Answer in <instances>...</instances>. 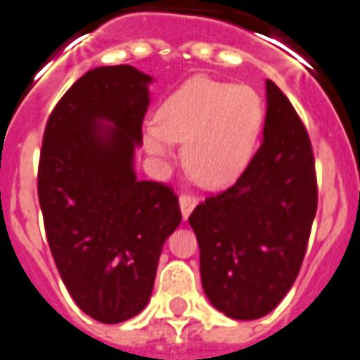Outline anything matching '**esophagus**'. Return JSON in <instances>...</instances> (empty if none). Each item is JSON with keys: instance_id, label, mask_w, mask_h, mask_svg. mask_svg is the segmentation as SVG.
I'll use <instances>...</instances> for the list:
<instances>
[{"instance_id": "esophagus-1", "label": "esophagus", "mask_w": 360, "mask_h": 360, "mask_svg": "<svg viewBox=\"0 0 360 360\" xmlns=\"http://www.w3.org/2000/svg\"><path fill=\"white\" fill-rule=\"evenodd\" d=\"M197 206V199L193 195H180V210H182L184 219H188V216L193 212V208Z\"/></svg>"}]
</instances>
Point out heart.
Returning <instances> with one entry per match:
<instances>
[{
    "label": "heart",
    "instance_id": "obj_1",
    "mask_svg": "<svg viewBox=\"0 0 360 360\" xmlns=\"http://www.w3.org/2000/svg\"><path fill=\"white\" fill-rule=\"evenodd\" d=\"M263 124V99L252 86L193 77L144 124L142 139L158 160L172 158L174 142H184V165L195 182L225 189L250 165Z\"/></svg>",
    "mask_w": 360,
    "mask_h": 360
}]
</instances>
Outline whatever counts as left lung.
<instances>
[{
	"instance_id": "8db88e82",
	"label": "left lung",
	"mask_w": 360,
	"mask_h": 360,
	"mask_svg": "<svg viewBox=\"0 0 360 360\" xmlns=\"http://www.w3.org/2000/svg\"><path fill=\"white\" fill-rule=\"evenodd\" d=\"M316 210L310 136L283 91L266 80L257 154L235 186L189 216L210 304L240 321L274 310L299 274Z\"/></svg>"
}]
</instances>
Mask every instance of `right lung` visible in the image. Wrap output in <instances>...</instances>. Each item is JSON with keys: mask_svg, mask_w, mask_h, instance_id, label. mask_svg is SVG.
<instances>
[{"mask_svg": "<svg viewBox=\"0 0 360 360\" xmlns=\"http://www.w3.org/2000/svg\"><path fill=\"white\" fill-rule=\"evenodd\" d=\"M152 80L131 65L91 69L43 136L37 189L50 252L77 306L108 325L146 308L163 244L182 219L171 188L135 174Z\"/></svg>", "mask_w": 360, "mask_h": 360, "instance_id": "add662e5", "label": "right lung"}]
</instances>
